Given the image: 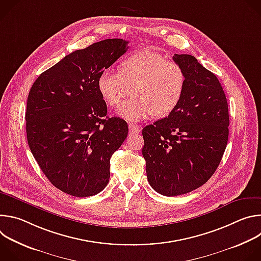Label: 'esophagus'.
I'll list each match as a JSON object with an SVG mask.
<instances>
[{
  "label": "esophagus",
  "instance_id": "34e87169",
  "mask_svg": "<svg viewBox=\"0 0 261 261\" xmlns=\"http://www.w3.org/2000/svg\"><path fill=\"white\" fill-rule=\"evenodd\" d=\"M129 133L130 134H136V133H139L140 132V128L138 126H135L133 124H129Z\"/></svg>",
  "mask_w": 261,
  "mask_h": 261
}]
</instances>
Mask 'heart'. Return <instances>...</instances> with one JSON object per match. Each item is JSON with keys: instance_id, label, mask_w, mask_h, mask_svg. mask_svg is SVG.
<instances>
[{"instance_id": "obj_1", "label": "heart", "mask_w": 261, "mask_h": 261, "mask_svg": "<svg viewBox=\"0 0 261 261\" xmlns=\"http://www.w3.org/2000/svg\"><path fill=\"white\" fill-rule=\"evenodd\" d=\"M186 89L182 67L151 50H140L122 60L117 74L104 72L97 80V90L106 105L119 107L131 93L133 96L118 115L138 122L152 115L166 117L177 107Z\"/></svg>"}]
</instances>
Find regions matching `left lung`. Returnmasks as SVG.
<instances>
[{
	"mask_svg": "<svg viewBox=\"0 0 261 261\" xmlns=\"http://www.w3.org/2000/svg\"><path fill=\"white\" fill-rule=\"evenodd\" d=\"M186 73L184 96L168 117L143 128L147 180L165 196L189 193L214 174L228 140V104L221 84L191 55H174Z\"/></svg>",
	"mask_w": 261,
	"mask_h": 261,
	"instance_id": "8db88e82",
	"label": "left lung"
}]
</instances>
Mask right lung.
I'll return each mask as SVG.
<instances>
[{"label": "right lung", "mask_w": 261, "mask_h": 261, "mask_svg": "<svg viewBox=\"0 0 261 261\" xmlns=\"http://www.w3.org/2000/svg\"><path fill=\"white\" fill-rule=\"evenodd\" d=\"M128 41L106 39L75 50L33 84L27 102L30 150L49 181L75 197L101 192L110 157L128 135L120 118H108L97 80L128 49Z\"/></svg>", "instance_id": "right-lung-1"}]
</instances>
